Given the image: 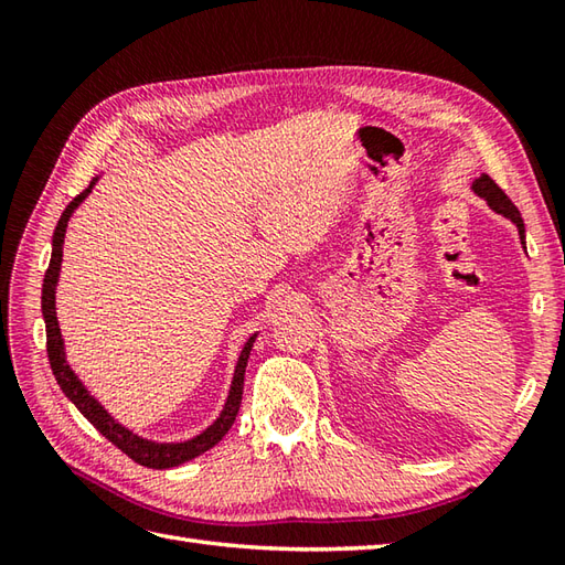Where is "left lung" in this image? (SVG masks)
<instances>
[{"label":"left lung","instance_id":"1","mask_svg":"<svg viewBox=\"0 0 565 565\" xmlns=\"http://www.w3.org/2000/svg\"><path fill=\"white\" fill-rule=\"evenodd\" d=\"M473 191H476L478 196H483V199L488 201L490 209L502 213V215H505V218H510L514 225H518L520 237H524V221H522V215H520L518 206H514V203L508 199L505 191H502V189L493 182V179H490L488 174H481V177H478L476 182H473Z\"/></svg>","mask_w":565,"mask_h":565}]
</instances>
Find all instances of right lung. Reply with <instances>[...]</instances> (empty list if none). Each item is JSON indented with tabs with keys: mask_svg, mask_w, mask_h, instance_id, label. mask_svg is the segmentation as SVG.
<instances>
[{
	"mask_svg": "<svg viewBox=\"0 0 565 565\" xmlns=\"http://www.w3.org/2000/svg\"><path fill=\"white\" fill-rule=\"evenodd\" d=\"M94 182H89V186L77 194L75 199L70 201V206L60 215V221L55 225L53 233V255H51V264L45 269V279H43V318H45V338H47V359H51V369L60 383V388L67 395V398L77 405V411L89 419V423L97 427L102 435L109 439L111 444H116L126 456H130L136 463L148 466V468H172L184 461H191L194 456L209 451L211 447H215L223 437L225 431L233 427L239 403H243V386H245V369H247V359L252 352V342L255 338H249L243 354L237 359L235 366V376H233V386H231V395H227V403L223 407L221 417L203 431V435L182 441V444H154L148 439H140L134 431H128L126 427H121L116 419L104 411V407L92 398L87 393V388L82 386V381L72 374V369L65 362L63 354V338H60V328H57V318H55V284H57V274H60V262H63V239H65V227L72 211H75L79 203L87 199V194L92 191Z\"/></svg>",
	"mask_w": 565,
	"mask_h": 565,
	"instance_id": "right-lung-1",
	"label": "right lung"
}]
</instances>
